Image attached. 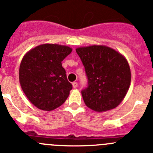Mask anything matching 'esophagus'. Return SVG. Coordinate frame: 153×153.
Wrapping results in <instances>:
<instances>
[{"label": "esophagus", "instance_id": "34e87169", "mask_svg": "<svg viewBox=\"0 0 153 153\" xmlns=\"http://www.w3.org/2000/svg\"><path fill=\"white\" fill-rule=\"evenodd\" d=\"M72 86H73L74 88H77V86H78V83H77L76 82H74L73 83H72Z\"/></svg>", "mask_w": 153, "mask_h": 153}]
</instances>
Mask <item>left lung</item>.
I'll use <instances>...</instances> for the list:
<instances>
[{
  "label": "left lung",
  "mask_w": 153,
  "mask_h": 153,
  "mask_svg": "<svg viewBox=\"0 0 153 153\" xmlns=\"http://www.w3.org/2000/svg\"><path fill=\"white\" fill-rule=\"evenodd\" d=\"M85 67L88 85L82 90L85 104L95 111L117 107L130 87L131 74L124 57L107 46L76 49Z\"/></svg>",
  "instance_id": "1"
}]
</instances>
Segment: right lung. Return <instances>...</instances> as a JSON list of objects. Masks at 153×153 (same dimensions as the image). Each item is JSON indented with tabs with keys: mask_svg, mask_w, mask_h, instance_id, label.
Instances as JSON below:
<instances>
[{
	"mask_svg": "<svg viewBox=\"0 0 153 153\" xmlns=\"http://www.w3.org/2000/svg\"><path fill=\"white\" fill-rule=\"evenodd\" d=\"M71 48L56 44L36 46L24 56L19 78L23 92L34 106L53 111L65 101L72 89L62 62Z\"/></svg>",
	"mask_w": 153,
	"mask_h": 153,
	"instance_id": "obj_1",
	"label": "right lung"
}]
</instances>
